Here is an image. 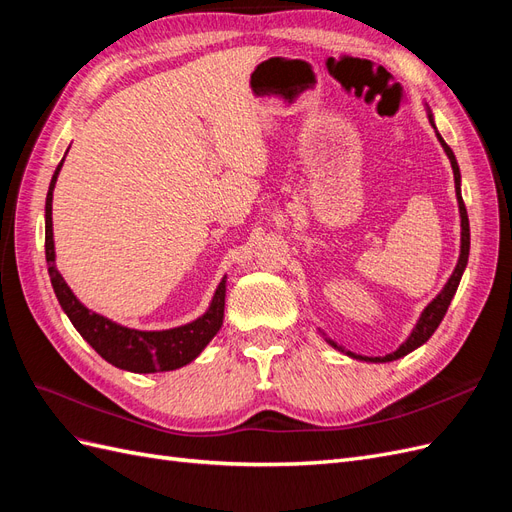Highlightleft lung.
I'll use <instances>...</instances> for the list:
<instances>
[{
    "label": "left lung",
    "instance_id": "1",
    "mask_svg": "<svg viewBox=\"0 0 512 512\" xmlns=\"http://www.w3.org/2000/svg\"><path fill=\"white\" fill-rule=\"evenodd\" d=\"M425 108H427V119H429V123H431V128L436 130L438 141H440V145H442V149H444V153H446V158H448V162H451V168H453V177H455V194H457L459 220H461V245H459V258H457L455 271L451 273V277H448V282L444 284V288L436 294V299H433V301L423 309L421 316H418V320H416V324H414V329H412V331H410V335L406 337V342H401V346H399L397 350L389 352V354H384V356H361V354H354V352L346 350L342 344H337L335 339H331V337H329L327 333H324L320 327L316 329V331L324 337V342H327L331 348H335L337 352H342V354L350 356V359L363 361V363H391V361L401 359V356L410 354L412 350L421 348V346L427 342V339H429L433 333H436V329L440 327V322H442V318H444V314H446V309H448V305H451V301H453V297H455V292H457V288H459L461 275H463V271H466V265H468V256H470V222H468V211H466V205H463V198H461V173H459V164H457V158H455L453 149L448 147V145L444 143V138L440 136V132H438V128H436V121H433L431 108H429L427 104H425Z\"/></svg>",
    "mask_w": 512,
    "mask_h": 512
}]
</instances>
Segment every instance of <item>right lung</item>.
Returning a JSON list of instances; mask_svg holds the SVG:
<instances>
[{"label":"right lung","instance_id":"right-lung-1","mask_svg":"<svg viewBox=\"0 0 512 512\" xmlns=\"http://www.w3.org/2000/svg\"><path fill=\"white\" fill-rule=\"evenodd\" d=\"M70 149V147H68ZM68 153V151H66ZM66 156L57 164L49 194L44 205V254L49 262V275L55 290V297L64 309V314L81 333L85 342L94 348L104 361L111 365L132 371V374H158V371H173L192 363L196 356L207 348L211 339L218 335L224 324V299H226V275L215 288L211 303L203 316L181 324V327L162 331H141L130 329L123 324L106 318L94 309L85 307L76 294L70 290L64 277L55 265V241H53V192L64 166Z\"/></svg>","mask_w":512,"mask_h":512}]
</instances>
